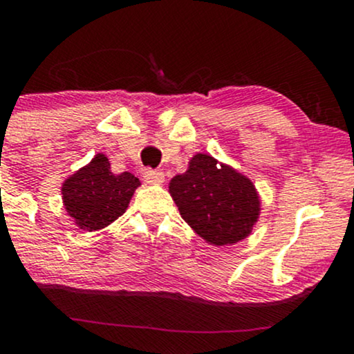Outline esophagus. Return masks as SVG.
Masks as SVG:
<instances>
[{
	"mask_svg": "<svg viewBox=\"0 0 354 354\" xmlns=\"http://www.w3.org/2000/svg\"><path fill=\"white\" fill-rule=\"evenodd\" d=\"M145 181L148 183V185H163L165 174L161 171H154V169H146Z\"/></svg>",
	"mask_w": 354,
	"mask_h": 354,
	"instance_id": "34e87169",
	"label": "esophagus"
}]
</instances>
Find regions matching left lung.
<instances>
[{
  "instance_id": "obj_1",
  "label": "left lung",
  "mask_w": 354,
  "mask_h": 354,
  "mask_svg": "<svg viewBox=\"0 0 354 354\" xmlns=\"http://www.w3.org/2000/svg\"><path fill=\"white\" fill-rule=\"evenodd\" d=\"M168 188L181 218L213 246L243 241L261 213L253 181L208 153L194 154L188 169L171 178Z\"/></svg>"
}]
</instances>
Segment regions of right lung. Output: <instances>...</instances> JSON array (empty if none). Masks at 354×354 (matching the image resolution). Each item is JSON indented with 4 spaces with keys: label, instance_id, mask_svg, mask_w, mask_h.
Listing matches in <instances>:
<instances>
[{
    "label": "right lung",
    "instance_id": "1",
    "mask_svg": "<svg viewBox=\"0 0 354 354\" xmlns=\"http://www.w3.org/2000/svg\"><path fill=\"white\" fill-rule=\"evenodd\" d=\"M138 186L141 183L135 174L111 173L108 156L98 153L63 181L61 194L73 223L91 233L106 228L128 209Z\"/></svg>",
    "mask_w": 354,
    "mask_h": 354
}]
</instances>
